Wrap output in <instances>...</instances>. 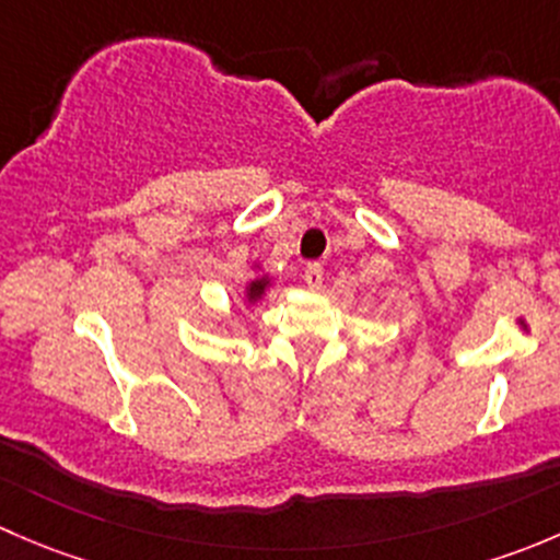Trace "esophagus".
<instances>
[{
    "label": "esophagus",
    "mask_w": 560,
    "mask_h": 560,
    "mask_svg": "<svg viewBox=\"0 0 560 560\" xmlns=\"http://www.w3.org/2000/svg\"><path fill=\"white\" fill-rule=\"evenodd\" d=\"M303 279H306L308 290H322V279H325V270H322L319 262H308Z\"/></svg>",
    "instance_id": "esophagus-1"
}]
</instances>
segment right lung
Here are the masks:
<instances>
[{"mask_svg":"<svg viewBox=\"0 0 560 560\" xmlns=\"http://www.w3.org/2000/svg\"><path fill=\"white\" fill-rule=\"evenodd\" d=\"M268 287H270L268 276H259V279L248 281V284H246V301L248 303H257L259 298L265 295V290H268Z\"/></svg>","mask_w":560,"mask_h":560,"instance_id":"add662e5","label":"right lung"}]
</instances>
